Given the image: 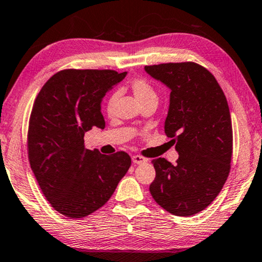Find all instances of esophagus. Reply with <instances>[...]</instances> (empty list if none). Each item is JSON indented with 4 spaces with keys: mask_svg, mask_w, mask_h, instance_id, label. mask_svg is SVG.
Segmentation results:
<instances>
[{
    "mask_svg": "<svg viewBox=\"0 0 262 262\" xmlns=\"http://www.w3.org/2000/svg\"><path fill=\"white\" fill-rule=\"evenodd\" d=\"M132 162H134V164H136V165H139V164L146 163L147 159L144 158V157H142V156L136 155V156H132Z\"/></svg>",
    "mask_w": 262,
    "mask_h": 262,
    "instance_id": "34e87169",
    "label": "esophagus"
}]
</instances>
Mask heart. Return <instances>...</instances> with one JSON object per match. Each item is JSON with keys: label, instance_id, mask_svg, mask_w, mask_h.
Listing matches in <instances>:
<instances>
[{"label": "heart", "instance_id": "obj_1", "mask_svg": "<svg viewBox=\"0 0 262 262\" xmlns=\"http://www.w3.org/2000/svg\"><path fill=\"white\" fill-rule=\"evenodd\" d=\"M131 91L134 92L136 99L142 104L146 100L157 99V94L154 88L147 80L143 78H135L130 82ZM116 99H117V94H111L106 100V111L108 114H112Z\"/></svg>", "mask_w": 262, "mask_h": 262}]
</instances>
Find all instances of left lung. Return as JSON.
<instances>
[{
	"mask_svg": "<svg viewBox=\"0 0 262 262\" xmlns=\"http://www.w3.org/2000/svg\"><path fill=\"white\" fill-rule=\"evenodd\" d=\"M170 89L165 134L174 138L179 158L172 165L152 159L156 178L150 192L165 211L190 216L210 205L231 168L232 122L227 99L210 71L192 62L144 68Z\"/></svg>",
	"mask_w": 262,
	"mask_h": 262,
	"instance_id": "left-lung-1",
	"label": "left lung"
}]
</instances>
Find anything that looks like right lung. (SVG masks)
Wrapping results in <instances>:
<instances>
[{
    "label": "right lung",
    "instance_id": "obj_1",
    "mask_svg": "<svg viewBox=\"0 0 262 262\" xmlns=\"http://www.w3.org/2000/svg\"><path fill=\"white\" fill-rule=\"evenodd\" d=\"M114 70H63L35 99L28 131L31 170L50 205L72 219L103 206L131 166L125 152L102 155L84 135L105 127L102 100L125 78Z\"/></svg>",
    "mask_w": 262,
    "mask_h": 262
}]
</instances>
